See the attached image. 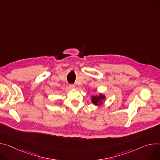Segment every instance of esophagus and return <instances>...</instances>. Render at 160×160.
Here are the masks:
<instances>
[{"label": "esophagus", "mask_w": 160, "mask_h": 160, "mask_svg": "<svg viewBox=\"0 0 160 160\" xmlns=\"http://www.w3.org/2000/svg\"><path fill=\"white\" fill-rule=\"evenodd\" d=\"M75 87H76V85L75 84H70V87L71 88H75Z\"/></svg>", "instance_id": "obj_1"}]
</instances>
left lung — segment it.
<instances>
[{
  "mask_svg": "<svg viewBox=\"0 0 160 160\" xmlns=\"http://www.w3.org/2000/svg\"><path fill=\"white\" fill-rule=\"evenodd\" d=\"M105 99V96L102 94L99 96H94L92 97V102L96 106H100L102 103V101Z\"/></svg>",
  "mask_w": 160,
  "mask_h": 160,
  "instance_id": "1",
  "label": "left lung"
}]
</instances>
